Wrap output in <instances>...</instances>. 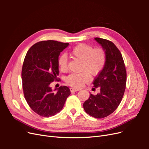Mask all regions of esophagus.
<instances>
[{"mask_svg": "<svg viewBox=\"0 0 149 149\" xmlns=\"http://www.w3.org/2000/svg\"><path fill=\"white\" fill-rule=\"evenodd\" d=\"M79 89H74V88H70V91L71 92H76V91H78Z\"/></svg>", "mask_w": 149, "mask_h": 149, "instance_id": "1", "label": "esophagus"}]
</instances>
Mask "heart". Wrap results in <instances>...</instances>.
<instances>
[{
	"instance_id": "1",
	"label": "heart",
	"mask_w": 149,
	"mask_h": 149,
	"mask_svg": "<svg viewBox=\"0 0 149 149\" xmlns=\"http://www.w3.org/2000/svg\"><path fill=\"white\" fill-rule=\"evenodd\" d=\"M74 56L83 60L81 70L85 71L81 73H71L67 76L66 83L75 88H81L84 84L91 80V75H96L103 70L106 62V53L101 48H93L87 44L81 43L76 46L71 51ZM68 57L65 53L58 58V63L61 71L68 68Z\"/></svg>"
}]
</instances>
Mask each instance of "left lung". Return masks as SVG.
<instances>
[{
    "instance_id": "obj_1",
    "label": "left lung",
    "mask_w": 149,
    "mask_h": 149,
    "mask_svg": "<svg viewBox=\"0 0 149 149\" xmlns=\"http://www.w3.org/2000/svg\"><path fill=\"white\" fill-rule=\"evenodd\" d=\"M94 40L100 44L106 56V65L94 80V88H100L96 96L90 94L83 104L87 114L101 119L113 112L121 102L126 85V70L123 56L118 48L109 40L101 38Z\"/></svg>"
}]
</instances>
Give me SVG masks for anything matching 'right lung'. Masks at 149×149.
Listing matches in <instances>:
<instances>
[{"instance_id": "right-lung-1", "label": "right lung", "mask_w": 149, "mask_h": 149, "mask_svg": "<svg viewBox=\"0 0 149 149\" xmlns=\"http://www.w3.org/2000/svg\"><path fill=\"white\" fill-rule=\"evenodd\" d=\"M68 45L54 40L42 41L34 44L26 54L22 70L24 96L31 109L42 117L59 112L71 94L65 86L54 90L49 86L57 80L58 58Z\"/></svg>"}]
</instances>
